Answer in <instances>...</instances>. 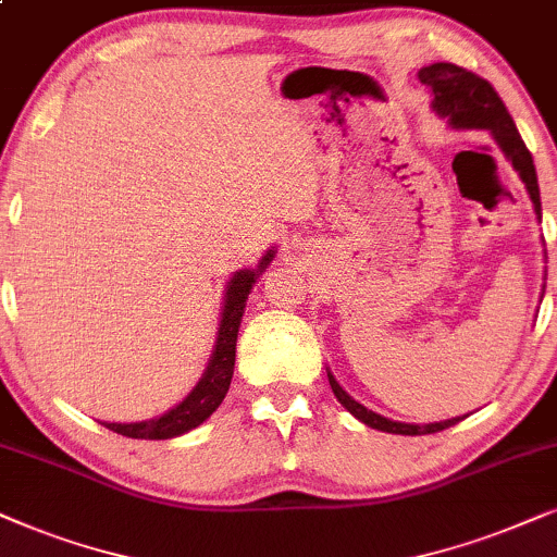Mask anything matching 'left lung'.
<instances>
[{
  "mask_svg": "<svg viewBox=\"0 0 557 557\" xmlns=\"http://www.w3.org/2000/svg\"><path fill=\"white\" fill-rule=\"evenodd\" d=\"M418 78L420 84H425L430 88V94H433L430 109H433L441 119H446L450 129H486L488 135L494 137V143L499 145L504 158L511 162V168L517 170V175H520L524 188H528L537 221H543L535 162H532V154L528 147H524L520 132H517L515 122H511L509 111L499 99V94L494 91V86L481 76H476V73L466 71L461 65H454V63L422 65L418 71ZM543 295H545V285H543ZM543 295H540V298H543ZM325 372H329V384L338 403L344 405L356 420H361L364 425L374 430H382V433L428 435V433H438V430L456 425V422H461L466 418L463 414V418L425 422V425H420V422H399V420L384 418V414L369 410V407H364L361 403H356V399L336 382V376H333L331 369H325Z\"/></svg>",
  "mask_w": 557,
  "mask_h": 557,
  "instance_id": "1",
  "label": "left lung"
}]
</instances>
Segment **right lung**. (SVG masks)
Returning a JSON list of instances; mask_svg holds the SVG:
<instances>
[{"instance_id":"1","label":"right lung","mask_w":557,"mask_h":557,"mask_svg":"<svg viewBox=\"0 0 557 557\" xmlns=\"http://www.w3.org/2000/svg\"><path fill=\"white\" fill-rule=\"evenodd\" d=\"M274 247H270L259 259L257 267H244V270L234 272L228 277L224 302H221V318H219V331L216 341H213V351L209 364H206L201 380L196 382L188 395H185L175 407H170L168 412L158 414V418L139 420V422H107L101 425L114 430L119 435H127V438L137 441H168L177 438V435L190 433L193 428H198L216 412V407L224 403L228 384L234 376V359H236V336H239V325L244 308H247V298L251 287L259 280V274L267 270V264L272 262Z\"/></svg>"}]
</instances>
